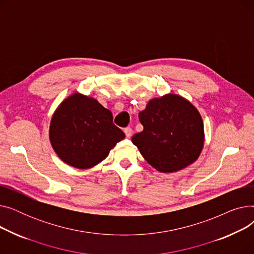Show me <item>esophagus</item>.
Returning a JSON list of instances; mask_svg holds the SVG:
<instances>
[{"label": "esophagus", "mask_w": 254, "mask_h": 254, "mask_svg": "<svg viewBox=\"0 0 254 254\" xmlns=\"http://www.w3.org/2000/svg\"><path fill=\"white\" fill-rule=\"evenodd\" d=\"M125 134H126V137H127V138H130L131 135H132V129H131V127H126V128H125Z\"/></svg>", "instance_id": "34e87169"}]
</instances>
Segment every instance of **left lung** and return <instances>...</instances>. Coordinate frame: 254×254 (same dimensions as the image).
I'll return each mask as SVG.
<instances>
[{
  "instance_id": "1",
  "label": "left lung",
  "mask_w": 254,
  "mask_h": 254,
  "mask_svg": "<svg viewBox=\"0 0 254 254\" xmlns=\"http://www.w3.org/2000/svg\"><path fill=\"white\" fill-rule=\"evenodd\" d=\"M139 119L144 128L131 141L157 171H180L201 154L205 141L202 116L181 96L168 93L150 100Z\"/></svg>"
}]
</instances>
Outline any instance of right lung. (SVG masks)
<instances>
[{"label": "right lung", "mask_w": 254, "mask_h": 254, "mask_svg": "<svg viewBox=\"0 0 254 254\" xmlns=\"http://www.w3.org/2000/svg\"><path fill=\"white\" fill-rule=\"evenodd\" d=\"M125 137V132L114 126L110 110L79 92L60 104L49 127L50 143L59 157L82 170L104 161Z\"/></svg>", "instance_id": "1"}]
</instances>
